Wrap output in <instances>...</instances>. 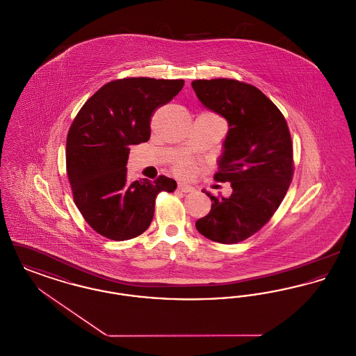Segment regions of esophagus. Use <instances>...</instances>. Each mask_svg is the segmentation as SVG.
<instances>
[{
    "label": "esophagus",
    "instance_id": "obj_1",
    "mask_svg": "<svg viewBox=\"0 0 356 356\" xmlns=\"http://www.w3.org/2000/svg\"><path fill=\"white\" fill-rule=\"evenodd\" d=\"M179 191H181V192H184V193H188V192H193L195 191V188L192 186H188V184H184V183H179Z\"/></svg>",
    "mask_w": 356,
    "mask_h": 356
}]
</instances>
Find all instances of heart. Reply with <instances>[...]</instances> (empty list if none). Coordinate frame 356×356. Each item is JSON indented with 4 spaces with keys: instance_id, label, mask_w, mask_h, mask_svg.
<instances>
[{
    "instance_id": "b5f03b06",
    "label": "heart",
    "mask_w": 356,
    "mask_h": 356,
    "mask_svg": "<svg viewBox=\"0 0 356 356\" xmlns=\"http://www.w3.org/2000/svg\"><path fill=\"white\" fill-rule=\"evenodd\" d=\"M175 170H176L177 173L183 175V176H191V175L195 173V170H196V164H195L193 161H191V160L183 159V160H179V161L175 164Z\"/></svg>"
}]
</instances>
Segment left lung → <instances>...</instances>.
<instances>
[{
  "instance_id": "1",
  "label": "left lung",
  "mask_w": 356,
  "mask_h": 356,
  "mask_svg": "<svg viewBox=\"0 0 356 356\" xmlns=\"http://www.w3.org/2000/svg\"><path fill=\"white\" fill-rule=\"evenodd\" d=\"M192 88L207 109L228 122L213 179L232 186L229 197L204 191L212 207L196 229L212 241L235 244L270 220L287 193L293 173L289 129L277 106L254 85L215 79L195 80Z\"/></svg>"
}]
</instances>
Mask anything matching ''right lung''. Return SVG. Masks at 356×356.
<instances>
[{"mask_svg":"<svg viewBox=\"0 0 356 356\" xmlns=\"http://www.w3.org/2000/svg\"><path fill=\"white\" fill-rule=\"evenodd\" d=\"M184 80L132 77L100 88L77 113L67 137V172L73 200L102 236L122 241L151 224L156 196L173 192L176 181L159 176L129 183V147L151 137L154 109L170 102Z\"/></svg>","mask_w":356,"mask_h":356,"instance_id":"right-lung-1","label":"right lung"}]
</instances>
